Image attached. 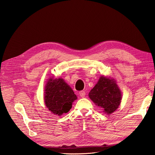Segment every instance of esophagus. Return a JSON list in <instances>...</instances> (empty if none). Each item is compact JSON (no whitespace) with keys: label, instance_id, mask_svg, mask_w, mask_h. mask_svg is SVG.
Here are the masks:
<instances>
[{"label":"esophagus","instance_id":"obj_1","mask_svg":"<svg viewBox=\"0 0 155 155\" xmlns=\"http://www.w3.org/2000/svg\"><path fill=\"white\" fill-rule=\"evenodd\" d=\"M85 95H86V93L85 91H82L79 92V96H80L81 97H84L85 96Z\"/></svg>","mask_w":155,"mask_h":155}]
</instances>
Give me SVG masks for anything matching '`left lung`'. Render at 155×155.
Masks as SVG:
<instances>
[{
  "mask_svg": "<svg viewBox=\"0 0 155 155\" xmlns=\"http://www.w3.org/2000/svg\"><path fill=\"white\" fill-rule=\"evenodd\" d=\"M88 96L107 114L112 113L118 109L121 100V93L116 81L104 76L100 77L89 92Z\"/></svg>",
  "mask_w": 155,
  "mask_h": 155,
  "instance_id": "left-lung-1",
  "label": "left lung"
}]
</instances>
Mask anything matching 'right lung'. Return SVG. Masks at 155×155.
Wrapping results in <instances>:
<instances>
[{
	"mask_svg": "<svg viewBox=\"0 0 155 155\" xmlns=\"http://www.w3.org/2000/svg\"><path fill=\"white\" fill-rule=\"evenodd\" d=\"M45 103L46 107L54 114L61 116L72 108L77 100L72 89L62 78H50L45 86Z\"/></svg>",
	"mask_w": 155,
	"mask_h": 155,
	"instance_id": "add662e5",
	"label": "right lung"
}]
</instances>
